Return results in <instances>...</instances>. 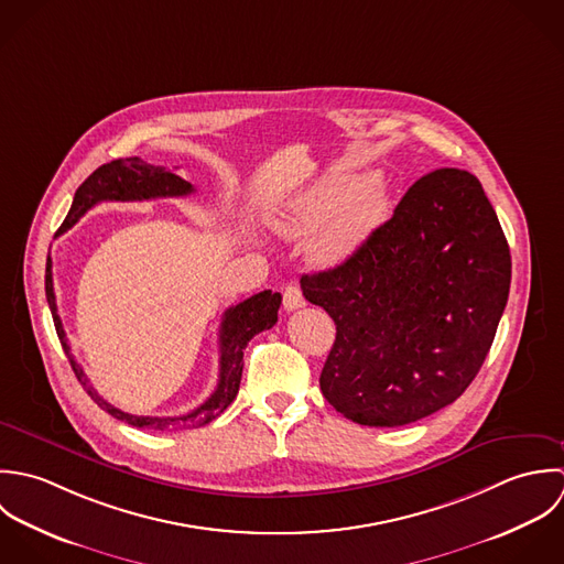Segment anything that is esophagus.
Here are the masks:
<instances>
[{
    "mask_svg": "<svg viewBox=\"0 0 564 564\" xmlns=\"http://www.w3.org/2000/svg\"><path fill=\"white\" fill-rule=\"evenodd\" d=\"M303 305H305V299H303L301 288H299V285H288V288L283 290V307H285L288 312H294V310H299V307H303Z\"/></svg>",
    "mask_w": 564,
    "mask_h": 564,
    "instance_id": "obj_1",
    "label": "esophagus"
}]
</instances>
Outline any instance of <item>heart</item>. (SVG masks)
<instances>
[{"label": "heart", "instance_id": "1", "mask_svg": "<svg viewBox=\"0 0 564 564\" xmlns=\"http://www.w3.org/2000/svg\"><path fill=\"white\" fill-rule=\"evenodd\" d=\"M390 187L381 176H327L303 192L274 220L285 237H310L307 254L321 268H334L352 257L383 223Z\"/></svg>", "mask_w": 564, "mask_h": 564}]
</instances>
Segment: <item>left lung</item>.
<instances>
[{
    "label": "left lung",
    "mask_w": 564,
    "mask_h": 564,
    "mask_svg": "<svg viewBox=\"0 0 564 564\" xmlns=\"http://www.w3.org/2000/svg\"><path fill=\"white\" fill-rule=\"evenodd\" d=\"M510 248L479 181L419 178L344 263L303 274L336 323L321 372L348 421L401 427L451 405L479 372L510 292Z\"/></svg>",
    "instance_id": "obj_1"
}]
</instances>
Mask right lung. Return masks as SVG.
Returning <instances> with one entry per match:
<instances>
[{
    "instance_id": "right-lung-1",
    "label": "right lung",
    "mask_w": 564,
    "mask_h": 564,
    "mask_svg": "<svg viewBox=\"0 0 564 564\" xmlns=\"http://www.w3.org/2000/svg\"><path fill=\"white\" fill-rule=\"evenodd\" d=\"M194 192V185L176 176L174 172L150 165L139 156L130 159H117L111 163H105L98 167L78 189L72 203V209L65 218L63 226L58 228L56 235H63L67 228L76 225L91 207L105 200H121V203H132V200H152V198H176V196H189ZM45 296L47 305L54 318V327L58 339L63 344V350L80 381V386L87 390V394L113 419L128 423L139 430H152V432H178V430H194L212 423L218 419L226 408L232 403L239 390L241 381V370H243V348L250 339L257 334L272 329L276 323V314L281 307V294L263 290L246 301H241L235 307H228L223 316L220 325V377L214 394L198 405L196 410L183 414V416H134L128 412L117 410L109 401H105L91 381L87 379L85 370L80 364H76L72 348L67 344V336L58 316L56 307V296H54V283H52V259L47 254V265H45Z\"/></svg>"
}]
</instances>
